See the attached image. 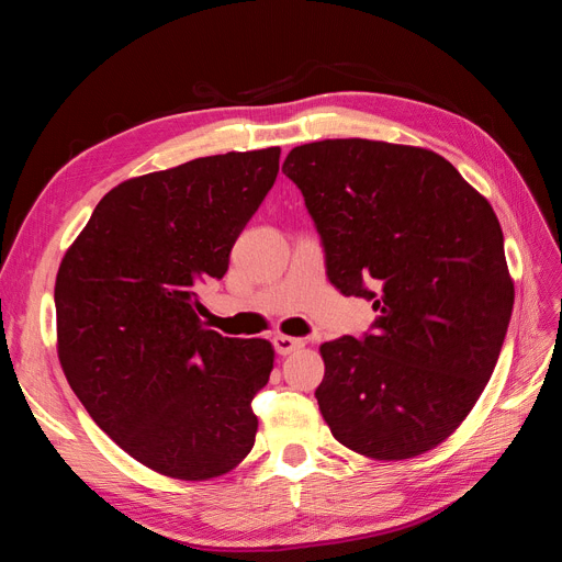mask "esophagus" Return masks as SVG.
I'll return each instance as SVG.
<instances>
[{"label":"esophagus","mask_w":562,"mask_h":562,"mask_svg":"<svg viewBox=\"0 0 562 562\" xmlns=\"http://www.w3.org/2000/svg\"><path fill=\"white\" fill-rule=\"evenodd\" d=\"M271 342H274V349H277V353H281V356H285V353H293V351H297V349H302V347H304L302 339H297V337H288V335H277L274 339H271Z\"/></svg>","instance_id":"obj_1"}]
</instances>
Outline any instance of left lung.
Here are the masks:
<instances>
[{"mask_svg":"<svg viewBox=\"0 0 562 562\" xmlns=\"http://www.w3.org/2000/svg\"><path fill=\"white\" fill-rule=\"evenodd\" d=\"M342 295L372 300V333L321 345L316 401L333 436L370 459H411L464 422L514 310L499 220L431 149L345 138L283 161Z\"/></svg>","mask_w":562,"mask_h":562,"instance_id":"obj_1","label":"left lung"}]
</instances>
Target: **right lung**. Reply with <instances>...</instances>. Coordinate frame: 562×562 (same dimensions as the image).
<instances>
[{
	"label": "right lung",
	"mask_w": 562,
	"mask_h": 562,
	"mask_svg": "<svg viewBox=\"0 0 562 562\" xmlns=\"http://www.w3.org/2000/svg\"><path fill=\"white\" fill-rule=\"evenodd\" d=\"M279 157L227 151L116 184L60 262L67 382L119 448L171 479H217L252 450L274 347L209 330L196 291L225 277Z\"/></svg>",
	"instance_id": "obj_1"
}]
</instances>
